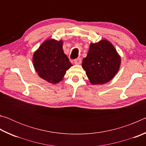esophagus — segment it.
Returning a JSON list of instances; mask_svg holds the SVG:
<instances>
[{"label":"esophagus","mask_w":146,"mask_h":146,"mask_svg":"<svg viewBox=\"0 0 146 146\" xmlns=\"http://www.w3.org/2000/svg\"><path fill=\"white\" fill-rule=\"evenodd\" d=\"M81 62H82V59L80 58H78L74 60V63H75L76 65H79V64H81Z\"/></svg>","instance_id":"obj_1"}]
</instances>
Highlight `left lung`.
I'll return each mask as SVG.
<instances>
[{
  "instance_id": "obj_1",
  "label": "left lung",
  "mask_w": 146,
  "mask_h": 146,
  "mask_svg": "<svg viewBox=\"0 0 146 146\" xmlns=\"http://www.w3.org/2000/svg\"><path fill=\"white\" fill-rule=\"evenodd\" d=\"M121 58L110 41L101 40L90 44L82 66L93 85L104 84L111 80L119 70Z\"/></svg>"
}]
</instances>
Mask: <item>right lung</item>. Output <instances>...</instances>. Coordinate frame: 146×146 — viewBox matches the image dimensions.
<instances>
[{
	"instance_id": "add662e5",
	"label": "right lung",
	"mask_w": 146,
	"mask_h": 146,
	"mask_svg": "<svg viewBox=\"0 0 146 146\" xmlns=\"http://www.w3.org/2000/svg\"><path fill=\"white\" fill-rule=\"evenodd\" d=\"M62 45V40L48 39L33 53L35 70L40 78L49 83L60 82L73 66L64 53Z\"/></svg>"
}]
</instances>
